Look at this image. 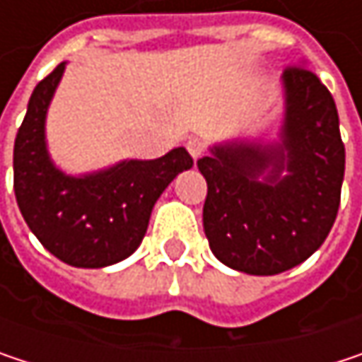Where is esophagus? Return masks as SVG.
<instances>
[{"label": "esophagus", "mask_w": 362, "mask_h": 362, "mask_svg": "<svg viewBox=\"0 0 362 362\" xmlns=\"http://www.w3.org/2000/svg\"><path fill=\"white\" fill-rule=\"evenodd\" d=\"M186 148H188V153H190L192 159H199V157H203V153H205V144H203L201 140H197V138H190V140L186 142Z\"/></svg>", "instance_id": "obj_1"}]
</instances>
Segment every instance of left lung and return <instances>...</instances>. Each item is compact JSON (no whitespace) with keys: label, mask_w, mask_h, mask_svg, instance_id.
Wrapping results in <instances>:
<instances>
[{"label":"left lung","mask_w":362,"mask_h":362,"mask_svg":"<svg viewBox=\"0 0 362 362\" xmlns=\"http://www.w3.org/2000/svg\"><path fill=\"white\" fill-rule=\"evenodd\" d=\"M283 86L279 146L230 142L197 161L207 182L203 230L209 247L247 274H279L308 259L339 209L346 151L333 96L304 66H287Z\"/></svg>","instance_id":"8db88e82"}]
</instances>
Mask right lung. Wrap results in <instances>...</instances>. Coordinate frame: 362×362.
<instances>
[{"label":"right lung","instance_id":"add662e5","mask_svg":"<svg viewBox=\"0 0 362 362\" xmlns=\"http://www.w3.org/2000/svg\"><path fill=\"white\" fill-rule=\"evenodd\" d=\"M64 62L37 83L14 142V192L39 243L77 268L125 259L142 243L153 205L180 172L192 168L186 148L153 161H123L83 178L64 176L45 151V112Z\"/></svg>","mask_w":362,"mask_h":362}]
</instances>
